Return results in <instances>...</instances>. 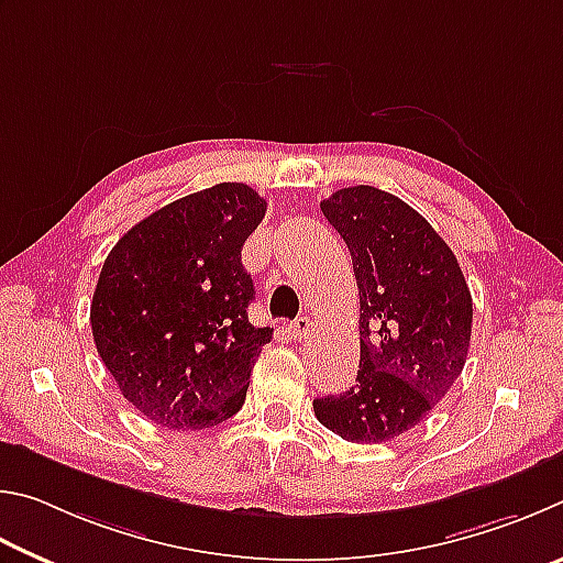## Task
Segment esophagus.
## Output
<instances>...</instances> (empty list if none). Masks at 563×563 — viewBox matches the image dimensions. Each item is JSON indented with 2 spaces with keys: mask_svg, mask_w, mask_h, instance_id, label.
Here are the masks:
<instances>
[{
  "mask_svg": "<svg viewBox=\"0 0 563 563\" xmlns=\"http://www.w3.org/2000/svg\"><path fill=\"white\" fill-rule=\"evenodd\" d=\"M311 331H313V321H311L309 317H299L297 321L291 323V333H294V336H297L299 341H301V339H309Z\"/></svg>",
  "mask_w": 563,
  "mask_h": 563,
  "instance_id": "esophagus-1",
  "label": "esophagus"
}]
</instances>
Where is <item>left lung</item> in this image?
<instances>
[{"label":"left lung","mask_w":563,"mask_h":563,"mask_svg":"<svg viewBox=\"0 0 563 563\" xmlns=\"http://www.w3.org/2000/svg\"><path fill=\"white\" fill-rule=\"evenodd\" d=\"M321 212L346 242L361 299L356 386L313 400L349 442H386L445 398L467 361L472 297L457 256L400 197L343 187Z\"/></svg>","instance_id":"8db88e82"}]
</instances>
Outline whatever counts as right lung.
I'll return each instance as SVG.
<instances>
[{
  "label": "right lung",
  "instance_id": "obj_1",
  "mask_svg": "<svg viewBox=\"0 0 563 563\" xmlns=\"http://www.w3.org/2000/svg\"><path fill=\"white\" fill-rule=\"evenodd\" d=\"M266 212L244 183L180 197L108 252L91 301L98 356L147 420L202 430L232 418L272 329L246 317L254 299L242 246Z\"/></svg>",
  "mask_w": 563,
  "mask_h": 563
}]
</instances>
